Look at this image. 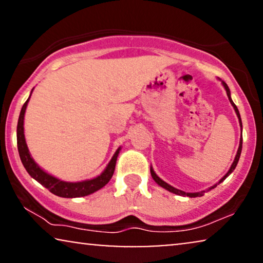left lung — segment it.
I'll return each instance as SVG.
<instances>
[{"instance_id": "left-lung-1", "label": "left lung", "mask_w": 263, "mask_h": 263, "mask_svg": "<svg viewBox=\"0 0 263 263\" xmlns=\"http://www.w3.org/2000/svg\"><path fill=\"white\" fill-rule=\"evenodd\" d=\"M219 80H220V79H219ZM221 81V84H222V86H224V88H225V91H226V95H228V97H229V100H230V103H231V105L233 106V109H235V112H236V115H237V117H238V121H239V127H240V139H239V146H238V149H237V154H236V157H235V160H233V163H232V165H231V167L229 168V171L226 172V175L224 176V177H222L220 181H219L217 184H214V185H212L211 188H208L207 190H202V192H197V193H185V192H183V190H179V189H177V188H175V186H172V185H170L168 184V183H166V182H164L163 179H161L160 177H158V175L156 174V172H154V170H153V167L151 166V175H152V178L154 179V182L157 183L158 185H160L161 188H164V189H166L167 192H170V193H174V194H176V195H181V196H189V197H197V196H202L204 193L206 192H210V190H212L213 188H215V186H217L219 183H221L222 181H224V179L228 177L229 175H231L232 172H233V170H235L236 168V166H237V164H238V160H239V157H240V153H242V143H243V138H242V120H240V115H239V111H238V109H237V106L235 105V103L232 102V99H231V92H230V88H229V86L226 85V82L225 81H222V80H220Z\"/></svg>"}]
</instances>
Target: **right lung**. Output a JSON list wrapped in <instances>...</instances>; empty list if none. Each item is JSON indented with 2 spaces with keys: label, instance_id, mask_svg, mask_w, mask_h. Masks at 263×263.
Listing matches in <instances>:
<instances>
[{
  "label": "right lung",
  "instance_id": "obj_1",
  "mask_svg": "<svg viewBox=\"0 0 263 263\" xmlns=\"http://www.w3.org/2000/svg\"><path fill=\"white\" fill-rule=\"evenodd\" d=\"M33 91V89H32ZM31 91V95H32ZM31 95L21 107L19 121H17V128H16V141H17V151H19V156L23 163L24 167L26 168L28 175L32 178H34L38 183H41L43 186L49 189L50 192L60 197H68V199H73V197H81L87 196L89 194L96 193L97 190L102 189L105 186L109 181L112 177L115 166H116V160L118 154H120L121 147H118L116 152L111 158L109 164L104 168L102 174L97 176L95 178L86 179V181L81 182H66L62 179L55 177V176L48 174V172L43 170L39 165L35 163L33 158H32L30 151H28L26 139H25L24 133V120H25V112H26V107L28 104V100L31 98Z\"/></svg>",
  "mask_w": 263,
  "mask_h": 263
}]
</instances>
